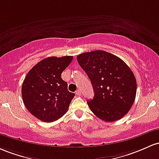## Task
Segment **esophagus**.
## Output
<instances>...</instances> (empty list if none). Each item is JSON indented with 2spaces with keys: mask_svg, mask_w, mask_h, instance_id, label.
<instances>
[{
  "mask_svg": "<svg viewBox=\"0 0 159 159\" xmlns=\"http://www.w3.org/2000/svg\"><path fill=\"white\" fill-rule=\"evenodd\" d=\"M81 91H80V89H79V90H77V91H76V94H77V95H79V96H80V95H81Z\"/></svg>",
  "mask_w": 159,
  "mask_h": 159,
  "instance_id": "esophagus-1",
  "label": "esophagus"
}]
</instances>
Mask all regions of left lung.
<instances>
[{
    "instance_id": "1",
    "label": "left lung",
    "mask_w": 159,
    "mask_h": 159,
    "mask_svg": "<svg viewBox=\"0 0 159 159\" xmlns=\"http://www.w3.org/2000/svg\"><path fill=\"white\" fill-rule=\"evenodd\" d=\"M77 61L92 83L94 98L87 101L92 113L105 122H114L128 113L134 102L136 78L119 57L95 50L77 56Z\"/></svg>"
}]
</instances>
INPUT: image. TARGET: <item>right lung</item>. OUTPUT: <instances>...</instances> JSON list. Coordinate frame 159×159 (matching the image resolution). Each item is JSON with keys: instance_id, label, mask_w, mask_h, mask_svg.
I'll return each mask as SVG.
<instances>
[{"instance_id": "right-lung-1", "label": "right lung", "mask_w": 159, "mask_h": 159, "mask_svg": "<svg viewBox=\"0 0 159 159\" xmlns=\"http://www.w3.org/2000/svg\"><path fill=\"white\" fill-rule=\"evenodd\" d=\"M72 60L73 56L48 57L26 75L22 86L23 102L27 110L43 122H54L63 116L75 96L61 77Z\"/></svg>"}]
</instances>
